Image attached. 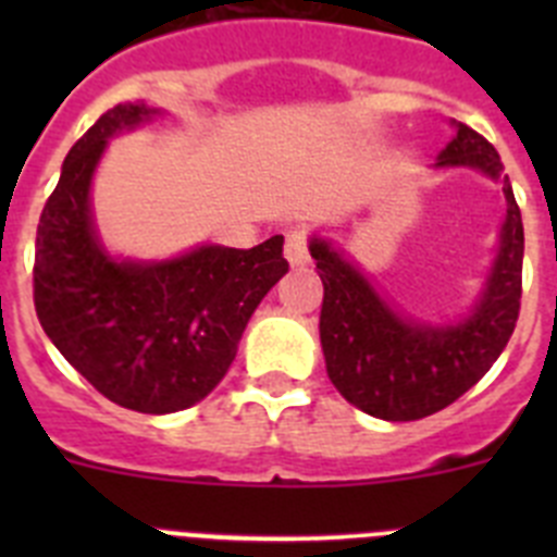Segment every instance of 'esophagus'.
I'll list each match as a JSON object with an SVG mask.
<instances>
[{
    "instance_id": "esophagus-1",
    "label": "esophagus",
    "mask_w": 557,
    "mask_h": 557,
    "mask_svg": "<svg viewBox=\"0 0 557 557\" xmlns=\"http://www.w3.org/2000/svg\"><path fill=\"white\" fill-rule=\"evenodd\" d=\"M284 256L293 268H304L309 264V248H307V234L304 231H289L284 239Z\"/></svg>"
}]
</instances>
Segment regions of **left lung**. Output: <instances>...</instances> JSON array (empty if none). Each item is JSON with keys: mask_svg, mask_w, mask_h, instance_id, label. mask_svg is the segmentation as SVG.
<instances>
[{"mask_svg": "<svg viewBox=\"0 0 557 557\" xmlns=\"http://www.w3.org/2000/svg\"><path fill=\"white\" fill-rule=\"evenodd\" d=\"M441 166H474L502 181L508 218L488 289L457 326H416L387 307L368 278L323 239L309 253L323 282L321 346L339 396L368 416L418 421L444 410L480 382L508 346L521 307L524 225L502 159L485 136L457 125Z\"/></svg>", "mask_w": 557, "mask_h": 557, "instance_id": "8db88e82", "label": "left lung"}]
</instances>
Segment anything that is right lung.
Returning <instances> with one entry per match:
<instances>
[{"instance_id": "obj_1", "label": "right lung", "mask_w": 557, "mask_h": 557, "mask_svg": "<svg viewBox=\"0 0 557 557\" xmlns=\"http://www.w3.org/2000/svg\"><path fill=\"white\" fill-rule=\"evenodd\" d=\"M113 106L63 161L36 234L33 301L47 337L88 385L136 412H175L220 385L250 314L289 270L284 236L248 250L203 245L159 264L97 245L88 186L106 141L152 116Z\"/></svg>"}]
</instances>
